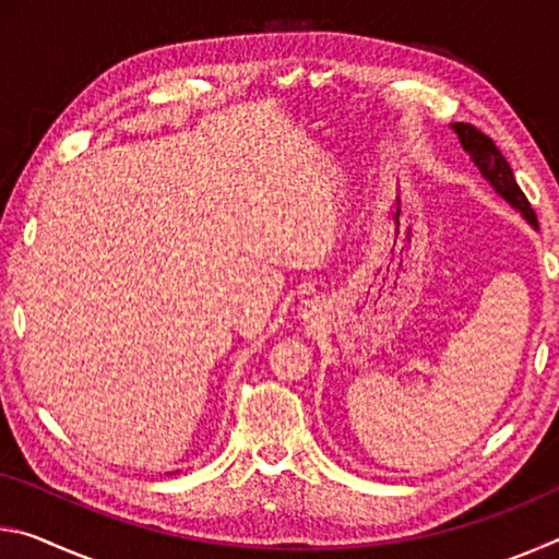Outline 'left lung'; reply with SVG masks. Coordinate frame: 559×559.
<instances>
[{
	"mask_svg": "<svg viewBox=\"0 0 559 559\" xmlns=\"http://www.w3.org/2000/svg\"><path fill=\"white\" fill-rule=\"evenodd\" d=\"M453 130L459 132L463 150H466V153L473 157V163L478 165L480 175H484L488 182L493 185L496 192L513 204L515 210L537 229V216L533 212V206H530L523 189L518 187L513 169H510L508 159L496 147L493 140H490L486 132H480L476 126H471V122H453Z\"/></svg>",
	"mask_w": 559,
	"mask_h": 559,
	"instance_id": "left-lung-1",
	"label": "left lung"
}]
</instances>
